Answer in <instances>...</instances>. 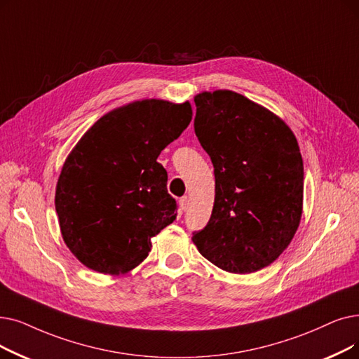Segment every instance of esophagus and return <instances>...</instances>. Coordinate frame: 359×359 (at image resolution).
Segmentation results:
<instances>
[{"mask_svg":"<svg viewBox=\"0 0 359 359\" xmlns=\"http://www.w3.org/2000/svg\"><path fill=\"white\" fill-rule=\"evenodd\" d=\"M179 205H180V208H182V211H186V210H188V207H189V198H188V196H183V198H180V201H179Z\"/></svg>","mask_w":359,"mask_h":359,"instance_id":"esophagus-1","label":"esophagus"}]
</instances>
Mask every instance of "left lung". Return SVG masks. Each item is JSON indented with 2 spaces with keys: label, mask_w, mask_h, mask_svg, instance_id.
<instances>
[{
  "label": "left lung",
  "mask_w": 359,
  "mask_h": 359,
  "mask_svg": "<svg viewBox=\"0 0 359 359\" xmlns=\"http://www.w3.org/2000/svg\"><path fill=\"white\" fill-rule=\"evenodd\" d=\"M195 133L210 155L215 198L208 224L194 231L198 251L229 273L276 261L298 230L304 163L287 124L233 90L195 97Z\"/></svg>",
  "instance_id": "1"
}]
</instances>
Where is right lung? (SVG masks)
I'll use <instances>...</instances> for the list:
<instances>
[{
    "instance_id": "1",
    "label": "right lung",
    "mask_w": 359,
    "mask_h": 359,
    "mask_svg": "<svg viewBox=\"0 0 359 359\" xmlns=\"http://www.w3.org/2000/svg\"><path fill=\"white\" fill-rule=\"evenodd\" d=\"M192 120L191 104L142 100L102 116L61 168L55 211L61 235L83 266L124 274L151 251V238L176 220L160 152Z\"/></svg>"
}]
</instances>
